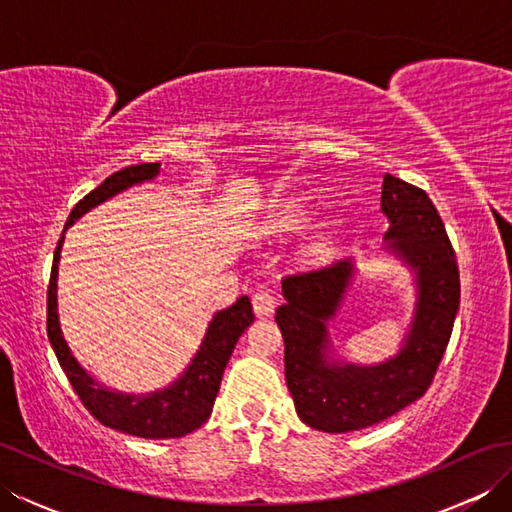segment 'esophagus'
Listing matches in <instances>:
<instances>
[{
	"instance_id": "obj_1",
	"label": "esophagus",
	"mask_w": 512,
	"mask_h": 512,
	"mask_svg": "<svg viewBox=\"0 0 512 512\" xmlns=\"http://www.w3.org/2000/svg\"><path fill=\"white\" fill-rule=\"evenodd\" d=\"M275 306H277V295L273 290H257L253 295V310L257 317H270V314L275 312Z\"/></svg>"
}]
</instances>
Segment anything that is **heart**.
<instances>
[{
  "instance_id": "1",
  "label": "heart",
  "mask_w": 512,
  "mask_h": 512,
  "mask_svg": "<svg viewBox=\"0 0 512 512\" xmlns=\"http://www.w3.org/2000/svg\"><path fill=\"white\" fill-rule=\"evenodd\" d=\"M303 224H306V213H303L297 202L279 204L277 211L273 213V220H270V228H275V231H299ZM312 248L314 253L321 255L328 250V242H325V239H317Z\"/></svg>"
}]
</instances>
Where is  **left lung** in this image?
<instances>
[{"label":"left lung","mask_w":512,"mask_h":512,"mask_svg":"<svg viewBox=\"0 0 512 512\" xmlns=\"http://www.w3.org/2000/svg\"><path fill=\"white\" fill-rule=\"evenodd\" d=\"M380 211L389 220L383 248L416 284L413 317L396 356L376 365L334 358L328 321L354 279L352 259L281 279L286 303L275 321L286 345V383L299 418L317 431L372 427L418 400L436 376L460 308L458 262L429 195L385 173Z\"/></svg>","instance_id":"1"}]
</instances>
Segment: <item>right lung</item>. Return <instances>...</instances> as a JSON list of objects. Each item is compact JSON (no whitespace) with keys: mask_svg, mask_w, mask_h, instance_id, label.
Instances as JSON below:
<instances>
[{"mask_svg":"<svg viewBox=\"0 0 512 512\" xmlns=\"http://www.w3.org/2000/svg\"><path fill=\"white\" fill-rule=\"evenodd\" d=\"M158 176L160 162L125 167L112 173L110 178L103 180V184L85 195L72 209L68 222H65L63 235L57 250H54L48 286V339L72 389L79 394L85 409L105 427L147 440L182 438L200 429L209 420L228 358H231L239 336L255 321L253 306H250V299L246 295L239 297L226 310L215 312L198 352L191 358L187 369L167 387L149 391V394H123V391L110 389L101 380L85 372V367L76 361L63 339L57 310V277L65 231L79 217L92 211L94 206L107 202L129 187H136V184L151 182Z\"/></svg>","mask_w":512,"mask_h":512,"instance_id":"obj_1","label":"right lung"}]
</instances>
